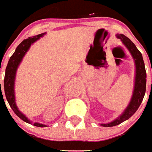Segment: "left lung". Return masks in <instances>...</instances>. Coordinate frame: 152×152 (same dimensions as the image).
I'll return each instance as SVG.
<instances>
[{
  "instance_id": "1",
  "label": "left lung",
  "mask_w": 152,
  "mask_h": 152,
  "mask_svg": "<svg viewBox=\"0 0 152 152\" xmlns=\"http://www.w3.org/2000/svg\"><path fill=\"white\" fill-rule=\"evenodd\" d=\"M117 38L121 40L122 43L129 51L133 58L135 64V79H134V88H133V96L131 97L130 102L128 106L124 110V112L108 124H101L103 127H113L118 125L124 121L129 119L136 112L137 110L142 102L143 97L146 92V85H147V73L145 69V64L143 61L142 56L133 42L124 34H117Z\"/></svg>"
}]
</instances>
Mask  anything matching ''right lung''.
<instances>
[{
  "label": "right lung",
  "mask_w": 152,
  "mask_h": 152,
  "mask_svg": "<svg viewBox=\"0 0 152 152\" xmlns=\"http://www.w3.org/2000/svg\"><path fill=\"white\" fill-rule=\"evenodd\" d=\"M46 33H41V34H38L36 36L28 37V39L23 40L22 42L17 47L15 51L10 56L9 61H8L7 66H6V69H5V78H4V90H5L6 100L9 103L10 106L14 110V112L16 114V115L19 117L22 120H23L24 122L28 123V124H32V121H30L29 119L27 118L26 115H23L19 110L18 106L16 105L15 94V82L16 72H17V69H18L20 63L22 62L25 54L28 52V50H29L32 44H33L37 40L40 39V37H43ZM1 97H3V96ZM33 124L34 126H37V127H40V128L47 127L46 124H42L37 122L33 123Z\"/></svg>",
  "instance_id": "obj_1"
}]
</instances>
